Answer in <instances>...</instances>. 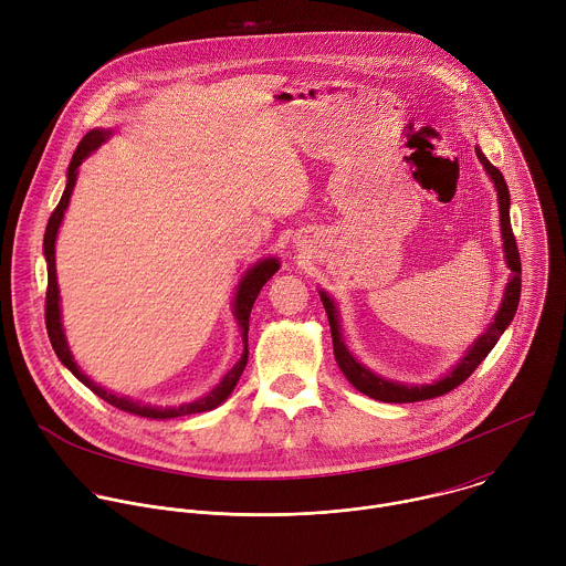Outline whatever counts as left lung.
<instances>
[{
    "label": "left lung",
    "instance_id": "obj_1",
    "mask_svg": "<svg viewBox=\"0 0 566 566\" xmlns=\"http://www.w3.org/2000/svg\"><path fill=\"white\" fill-rule=\"evenodd\" d=\"M480 164L484 166L486 175L491 177L495 193H497V209H500V231H502V251H504V262L511 271L504 295H502V304L493 317V322L489 324V328L464 350V355L460 357V361L447 370V375H442L440 380L431 382V385H407V382H396L389 378H382V375L373 373L370 368H366L364 364H359L353 353L346 348L344 337H342V326H339V308L335 304V300L319 289V300L324 304V311L328 315V324H331V337H333V353H335V361L339 366V370L344 373V378L364 396L380 400V402H391V405H407V402H420V400H431L438 396H444L449 391H453L455 387H460L469 375L480 366V361L491 353V348L497 344L500 335L506 331V326L511 324L515 311H517V302H520V289H522V266H520V253L515 247V238L511 231V218H509V209H511V198H509V188L504 181V175L484 157V153L480 148H475Z\"/></svg>",
    "mask_w": 566,
    "mask_h": 566
}]
</instances>
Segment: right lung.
Returning a JSON list of instances; mask_svg holds the SVG:
<instances>
[{
    "mask_svg": "<svg viewBox=\"0 0 566 566\" xmlns=\"http://www.w3.org/2000/svg\"><path fill=\"white\" fill-rule=\"evenodd\" d=\"M113 135V128H93L84 135V139L80 142V146L75 148L73 153V159L69 164V172H66V188L62 193V200L57 205V209L53 211L51 220H49V227H46V233H44V258H46V271H49V291H46V331H49V337H51V344H53V350L55 355L60 357V361L75 375V378L88 387L95 396H99L104 402L113 405L115 409L119 411H126V413H133V416H139V418H150V420H168V418H181V416H193V413H205V411H213L218 409L231 394L233 389L238 387V380L240 375L249 361V317H251V308L262 291V286L280 271V260L277 258H264V260H258L240 280L238 284V291H235V297H233V315L238 319V328H240V335H242V344H244V350L240 355V359L233 364V368L224 375V378L220 380V385H216L209 394H205L202 398L193 400V402H184L179 407H153V405H144L139 400H133L128 396H117L108 389H104L102 385L93 382L88 375L77 366L71 348H69V342H66V333H64V326H62V297H60V286H57V269H55V242H57V233H60V227H62V220H64V213L71 205V196H73V188H75V181H77V172H80V166L82 161L93 155L108 137Z\"/></svg>",
    "mask_w": 566,
    "mask_h": 566,
    "instance_id": "right-lung-1",
    "label": "right lung"
}]
</instances>
